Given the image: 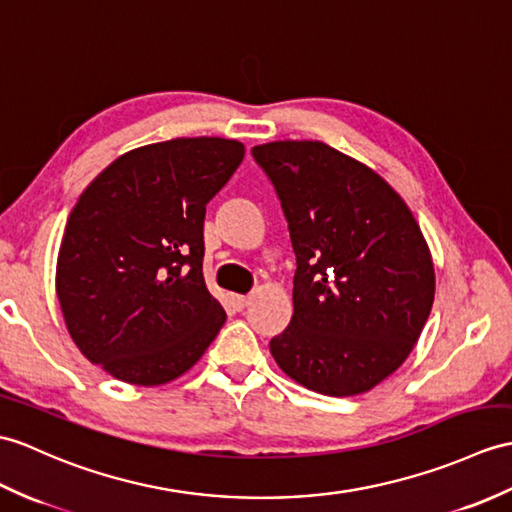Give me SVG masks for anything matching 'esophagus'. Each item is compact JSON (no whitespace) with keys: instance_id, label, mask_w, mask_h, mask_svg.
I'll return each instance as SVG.
<instances>
[{"instance_id":"1","label":"esophagus","mask_w":512,"mask_h":512,"mask_svg":"<svg viewBox=\"0 0 512 512\" xmlns=\"http://www.w3.org/2000/svg\"><path fill=\"white\" fill-rule=\"evenodd\" d=\"M251 303V296H242V294H231V305L235 307L237 312H242L244 307Z\"/></svg>"}]
</instances>
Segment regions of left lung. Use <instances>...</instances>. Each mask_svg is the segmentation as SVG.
Here are the masks:
<instances>
[{
    "label": "left lung",
    "instance_id": "left-lung-1",
    "mask_svg": "<svg viewBox=\"0 0 512 512\" xmlns=\"http://www.w3.org/2000/svg\"><path fill=\"white\" fill-rule=\"evenodd\" d=\"M253 157L296 255L294 314L270 340L272 358L320 395H362L406 362L430 316L425 237L382 176L323 141H270Z\"/></svg>",
    "mask_w": 512,
    "mask_h": 512
}]
</instances>
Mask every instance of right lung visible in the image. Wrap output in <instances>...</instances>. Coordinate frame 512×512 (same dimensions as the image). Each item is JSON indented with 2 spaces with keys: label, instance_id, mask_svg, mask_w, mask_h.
I'll return each mask as SVG.
<instances>
[{
  "label": "right lung",
  "instance_id": "1",
  "mask_svg": "<svg viewBox=\"0 0 512 512\" xmlns=\"http://www.w3.org/2000/svg\"><path fill=\"white\" fill-rule=\"evenodd\" d=\"M244 144L178 137L122 154L71 209L56 294L71 340L91 364L135 386L189 371L227 314L202 277L207 202Z\"/></svg>",
  "mask_w": 512,
  "mask_h": 512
}]
</instances>
